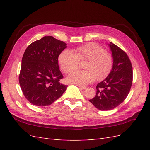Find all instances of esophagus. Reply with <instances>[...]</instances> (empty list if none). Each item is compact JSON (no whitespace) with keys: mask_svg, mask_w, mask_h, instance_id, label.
<instances>
[{"mask_svg":"<svg viewBox=\"0 0 150 150\" xmlns=\"http://www.w3.org/2000/svg\"><path fill=\"white\" fill-rule=\"evenodd\" d=\"M78 87H79V89H85L86 88V86H79Z\"/></svg>","mask_w":150,"mask_h":150,"instance_id":"1","label":"esophagus"}]
</instances>
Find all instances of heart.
Masks as SVG:
<instances>
[{
	"label": "heart",
	"mask_w": 150,
	"mask_h": 150,
	"mask_svg": "<svg viewBox=\"0 0 150 150\" xmlns=\"http://www.w3.org/2000/svg\"><path fill=\"white\" fill-rule=\"evenodd\" d=\"M61 69L66 74L78 69L79 62L85 61L84 71H78L67 77L69 83L83 86L96 79L105 78L111 70L113 59L110 53L96 43H88L78 46L73 51L65 49L58 58Z\"/></svg>",
	"instance_id": "b5f03b06"
}]
</instances>
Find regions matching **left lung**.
Returning <instances> with one entry per match:
<instances>
[{
  "mask_svg": "<svg viewBox=\"0 0 150 150\" xmlns=\"http://www.w3.org/2000/svg\"><path fill=\"white\" fill-rule=\"evenodd\" d=\"M113 64L107 78L98 84L95 97L89 100L101 111L111 110L119 106L128 96L133 82V67L126 53L112 42Z\"/></svg>",
  "mask_w": 150,
  "mask_h": 150,
  "instance_id": "8db88e82",
  "label": "left lung"
}]
</instances>
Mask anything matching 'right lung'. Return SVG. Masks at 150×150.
I'll return each mask as SVG.
<instances>
[{
    "instance_id": "1",
    "label": "right lung",
    "mask_w": 150,
    "mask_h": 150,
    "mask_svg": "<svg viewBox=\"0 0 150 150\" xmlns=\"http://www.w3.org/2000/svg\"><path fill=\"white\" fill-rule=\"evenodd\" d=\"M66 44L52 36H44L27 47L22 59L19 84L28 100L35 106L51 104L65 92L67 86L60 83L63 76L58 57Z\"/></svg>"
}]
</instances>
